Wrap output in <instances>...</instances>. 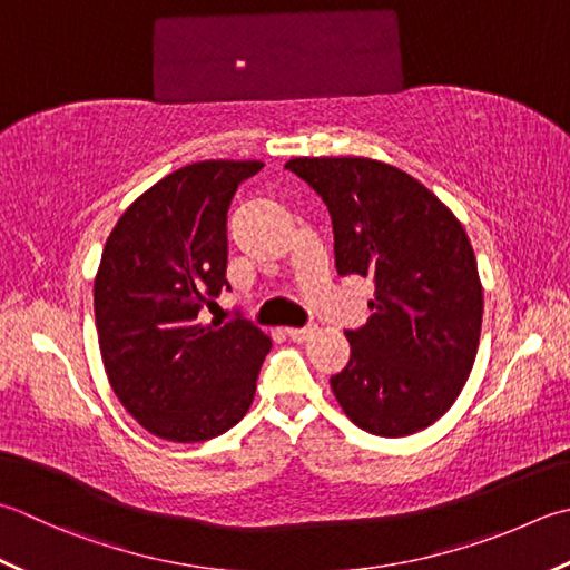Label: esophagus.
Listing matches in <instances>:
<instances>
[{
	"mask_svg": "<svg viewBox=\"0 0 570 570\" xmlns=\"http://www.w3.org/2000/svg\"><path fill=\"white\" fill-rule=\"evenodd\" d=\"M318 328L316 326H306V328H286V336L292 338V341H296V343H304V341H308L311 336H314Z\"/></svg>",
	"mask_w": 570,
	"mask_h": 570,
	"instance_id": "obj_1",
	"label": "esophagus"
}]
</instances>
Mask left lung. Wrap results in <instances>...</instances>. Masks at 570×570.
I'll use <instances>...</instances> for the list:
<instances>
[{"label":"left lung","mask_w":570,"mask_h":570,"mask_svg":"<svg viewBox=\"0 0 570 570\" xmlns=\"http://www.w3.org/2000/svg\"><path fill=\"white\" fill-rule=\"evenodd\" d=\"M326 203L338 274L371 276V318L345 331L351 361L331 377L345 415L377 438L430 428L476 358L484 294L462 222L415 177L373 158H292Z\"/></svg>","instance_id":"obj_1"}]
</instances>
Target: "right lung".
<instances>
[{
  "label": "right lung",
  "mask_w": 570,
  "mask_h": 570,
  "mask_svg": "<svg viewBox=\"0 0 570 570\" xmlns=\"http://www.w3.org/2000/svg\"><path fill=\"white\" fill-rule=\"evenodd\" d=\"M259 160H203L132 203L100 256L94 311L114 393L150 434L205 442L237 425L272 348L249 321L199 323L229 288L227 209Z\"/></svg>",
  "instance_id": "add662e5"
}]
</instances>
